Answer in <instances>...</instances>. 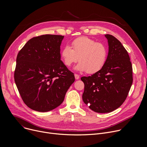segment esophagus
I'll return each instance as SVG.
<instances>
[{"instance_id":"obj_1","label":"esophagus","mask_w":147,"mask_h":147,"mask_svg":"<svg viewBox=\"0 0 147 147\" xmlns=\"http://www.w3.org/2000/svg\"><path fill=\"white\" fill-rule=\"evenodd\" d=\"M74 77H75V78H76V80H78V79L80 78V76L78 75V74H74Z\"/></svg>"}]
</instances>
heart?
Listing matches in <instances>:
<instances>
[{
  "label": "heart",
  "mask_w": 147,
  "mask_h": 147,
  "mask_svg": "<svg viewBox=\"0 0 147 147\" xmlns=\"http://www.w3.org/2000/svg\"><path fill=\"white\" fill-rule=\"evenodd\" d=\"M71 47L66 45L60 52L61 58L67 67L78 60L75 70L93 74L99 71L105 64L108 50L101 43H97L87 36H81L73 40Z\"/></svg>",
  "instance_id": "obj_1"
}]
</instances>
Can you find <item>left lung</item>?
<instances>
[{"instance_id": "left-lung-1", "label": "left lung", "mask_w": 147, "mask_h": 147, "mask_svg": "<svg viewBox=\"0 0 147 147\" xmlns=\"http://www.w3.org/2000/svg\"><path fill=\"white\" fill-rule=\"evenodd\" d=\"M105 36L109 46L105 64L91 76L81 78L84 83L82 100L97 113H109L119 108L133 83V69L128 52L115 36Z\"/></svg>"}]
</instances>
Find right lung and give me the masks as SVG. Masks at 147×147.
Instances as JSON below:
<instances>
[{
	"label": "right lung",
	"instance_id": "add662e5",
	"mask_svg": "<svg viewBox=\"0 0 147 147\" xmlns=\"http://www.w3.org/2000/svg\"><path fill=\"white\" fill-rule=\"evenodd\" d=\"M63 38L49 34L34 37L17 55L14 81L23 100L34 111L45 112L59 107L75 81L60 60Z\"/></svg>",
	"mask_w": 147,
	"mask_h": 147
}]
</instances>
